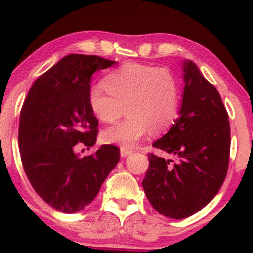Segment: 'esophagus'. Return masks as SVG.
I'll use <instances>...</instances> for the list:
<instances>
[{"mask_svg": "<svg viewBox=\"0 0 253 253\" xmlns=\"http://www.w3.org/2000/svg\"><path fill=\"white\" fill-rule=\"evenodd\" d=\"M120 153H121V157H127V156H128V155H131L132 150H131V148L122 147L121 151H120Z\"/></svg>", "mask_w": 253, "mask_h": 253, "instance_id": "1", "label": "esophagus"}]
</instances>
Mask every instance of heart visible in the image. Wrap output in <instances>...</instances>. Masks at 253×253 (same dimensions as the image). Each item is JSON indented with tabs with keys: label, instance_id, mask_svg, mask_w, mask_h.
<instances>
[{
	"label": "heart",
	"instance_id": "1",
	"mask_svg": "<svg viewBox=\"0 0 253 253\" xmlns=\"http://www.w3.org/2000/svg\"><path fill=\"white\" fill-rule=\"evenodd\" d=\"M102 84L88 89V106L105 124L124 121L102 132L106 143L129 148L150 132L160 133L171 127L180 112L181 86L167 68L142 63H125L111 71Z\"/></svg>",
	"mask_w": 253,
	"mask_h": 253
}]
</instances>
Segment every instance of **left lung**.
<instances>
[{
  "label": "left lung",
  "mask_w": 253,
  "mask_h": 253,
  "mask_svg": "<svg viewBox=\"0 0 253 253\" xmlns=\"http://www.w3.org/2000/svg\"><path fill=\"white\" fill-rule=\"evenodd\" d=\"M183 71L180 116L152 145L177 161L148 153L142 181L153 209L174 219L192 216L212 201L227 176L231 147L228 113L218 91L192 61Z\"/></svg>",
  "instance_id": "1"
}]
</instances>
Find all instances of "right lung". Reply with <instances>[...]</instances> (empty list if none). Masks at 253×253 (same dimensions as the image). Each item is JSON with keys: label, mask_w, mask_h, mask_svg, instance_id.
Returning a JSON list of instances; mask_svg holds the SVG:
<instances>
[{"label": "right lung", "mask_w": 253, "mask_h": 253, "mask_svg": "<svg viewBox=\"0 0 253 253\" xmlns=\"http://www.w3.org/2000/svg\"><path fill=\"white\" fill-rule=\"evenodd\" d=\"M115 61L68 55L39 77L20 113L18 146L23 169L37 195L63 213H75L97 196L120 160V148L102 145L79 157L76 146L96 143L98 120L88 106L92 73Z\"/></svg>", "instance_id": "obj_1"}]
</instances>
